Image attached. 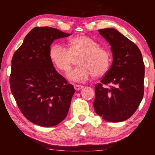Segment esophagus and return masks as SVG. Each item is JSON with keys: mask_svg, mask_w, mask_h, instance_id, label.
<instances>
[{"mask_svg": "<svg viewBox=\"0 0 155 155\" xmlns=\"http://www.w3.org/2000/svg\"><path fill=\"white\" fill-rule=\"evenodd\" d=\"M74 87L76 91H78V90H81V89H83L84 87V86L83 85H75L74 86Z\"/></svg>", "mask_w": 155, "mask_h": 155, "instance_id": "34e87169", "label": "esophagus"}]
</instances>
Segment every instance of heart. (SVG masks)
I'll return each instance as SVG.
<instances>
[{"label":"heart","mask_w":155,"mask_h":155,"mask_svg":"<svg viewBox=\"0 0 155 155\" xmlns=\"http://www.w3.org/2000/svg\"><path fill=\"white\" fill-rule=\"evenodd\" d=\"M50 59L57 69L67 72L78 59L79 66L68 73V78L73 82H83L94 75L98 77L105 74L110 66V54L106 49L85 35L78 36L69 41V49L60 44L51 46Z\"/></svg>","instance_id":"obj_1"}]
</instances>
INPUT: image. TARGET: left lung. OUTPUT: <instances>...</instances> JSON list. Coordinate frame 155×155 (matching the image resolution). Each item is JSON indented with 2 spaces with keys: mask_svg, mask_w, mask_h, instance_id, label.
I'll return each mask as SVG.
<instances>
[{
  "mask_svg": "<svg viewBox=\"0 0 155 155\" xmlns=\"http://www.w3.org/2000/svg\"><path fill=\"white\" fill-rule=\"evenodd\" d=\"M98 31L111 46L113 63L95 86L93 105L103 120L122 122L132 116L143 98L145 67L142 55L133 41L115 28Z\"/></svg>",
  "mask_w": 155,
  "mask_h": 155,
  "instance_id": "left-lung-1",
  "label": "left lung"
}]
</instances>
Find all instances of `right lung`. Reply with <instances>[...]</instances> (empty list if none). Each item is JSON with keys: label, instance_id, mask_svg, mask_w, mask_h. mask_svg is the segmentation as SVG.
<instances>
[{"label": "right lung", "instance_id": "add662e5", "mask_svg": "<svg viewBox=\"0 0 155 155\" xmlns=\"http://www.w3.org/2000/svg\"><path fill=\"white\" fill-rule=\"evenodd\" d=\"M66 33L52 27H35L14 52L9 78L12 93L26 118L40 127H53L67 116L75 92L54 69L51 46Z\"/></svg>", "mask_w": 155, "mask_h": 155}]
</instances>
